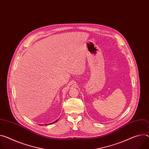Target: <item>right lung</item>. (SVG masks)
<instances>
[{
    "label": "right lung",
    "instance_id": "1",
    "mask_svg": "<svg viewBox=\"0 0 149 149\" xmlns=\"http://www.w3.org/2000/svg\"><path fill=\"white\" fill-rule=\"evenodd\" d=\"M58 121V120H56V121H55V122H53V123H51V124H53V123H56V122Z\"/></svg>",
    "mask_w": 149,
    "mask_h": 149
}]
</instances>
